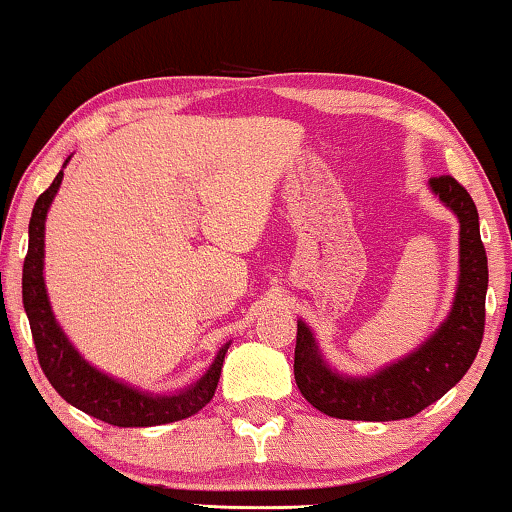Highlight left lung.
<instances>
[{
  "label": "left lung",
  "mask_w": 512,
  "mask_h": 512,
  "mask_svg": "<svg viewBox=\"0 0 512 512\" xmlns=\"http://www.w3.org/2000/svg\"><path fill=\"white\" fill-rule=\"evenodd\" d=\"M431 190L457 213L459 287L450 318L420 350L371 378H341L322 362L311 329L297 325L294 380L304 399L320 413L338 420L390 422L422 413L452 390L471 369L485 334L487 253L480 239L478 208L471 194L452 176H434Z\"/></svg>",
  "instance_id": "left-lung-1"
}]
</instances>
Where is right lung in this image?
I'll return each mask as SVG.
<instances>
[{
	"instance_id": "1",
	"label": "right lung",
	"mask_w": 512,
	"mask_h": 512,
	"mask_svg": "<svg viewBox=\"0 0 512 512\" xmlns=\"http://www.w3.org/2000/svg\"><path fill=\"white\" fill-rule=\"evenodd\" d=\"M62 176L64 171L55 176V181L46 192L39 194L37 204H34L30 218V246H27L23 264V304L27 320H30L39 364L48 383L71 406L97 417V420L109 422L113 427H155V424L192 417L213 399L229 345L218 352L206 376L190 390L174 394V397H150V394L132 390V387L92 369L71 348L67 336L57 327L53 313H50L46 287H43V222H46L48 206L62 183Z\"/></svg>"
}]
</instances>
